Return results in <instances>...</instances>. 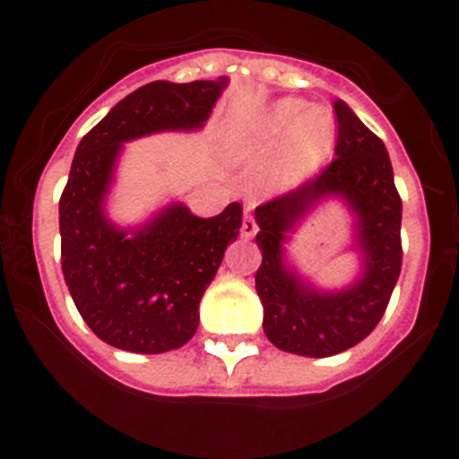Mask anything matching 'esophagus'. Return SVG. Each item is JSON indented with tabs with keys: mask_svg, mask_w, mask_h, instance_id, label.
<instances>
[{
	"mask_svg": "<svg viewBox=\"0 0 459 459\" xmlns=\"http://www.w3.org/2000/svg\"><path fill=\"white\" fill-rule=\"evenodd\" d=\"M255 233H257L255 217H253L251 208H247V211H244V220H242V238L251 239V238H255Z\"/></svg>",
	"mask_w": 459,
	"mask_h": 459,
	"instance_id": "obj_1",
	"label": "esophagus"
}]
</instances>
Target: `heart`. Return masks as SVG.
<instances>
[{
  "label": "heart",
  "instance_id": "obj_1",
  "mask_svg": "<svg viewBox=\"0 0 459 459\" xmlns=\"http://www.w3.org/2000/svg\"><path fill=\"white\" fill-rule=\"evenodd\" d=\"M335 133V113L328 106L316 104L304 108L302 100H284L266 115L242 146L248 155L255 157H268L284 147L271 173L273 184L284 186L317 169L333 148Z\"/></svg>",
  "mask_w": 459,
  "mask_h": 459
}]
</instances>
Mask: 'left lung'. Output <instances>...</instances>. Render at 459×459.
I'll return each mask as SVG.
<instances>
[{
	"label": "left lung",
	"mask_w": 459,
	"mask_h": 459,
	"mask_svg": "<svg viewBox=\"0 0 459 459\" xmlns=\"http://www.w3.org/2000/svg\"><path fill=\"white\" fill-rule=\"evenodd\" d=\"M335 160L295 191L255 208L262 266L255 289L264 333L280 351L304 358L344 353L377 326L402 268V200L386 146L349 104L335 100ZM340 199L354 215L360 273L342 290H324L285 257L290 233L319 203Z\"/></svg>",
	"instance_id": "1"
}]
</instances>
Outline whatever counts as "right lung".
<instances>
[{"mask_svg": "<svg viewBox=\"0 0 459 459\" xmlns=\"http://www.w3.org/2000/svg\"><path fill=\"white\" fill-rule=\"evenodd\" d=\"M226 84V77L151 82L117 101L77 146L59 200L62 271L80 316L115 349L155 355L186 344L204 290L242 226L238 202L208 220L170 202L143 224H115L106 200L124 143L200 131Z\"/></svg>", "mask_w": 459, "mask_h": 459, "instance_id": "1", "label": "right lung"}]
</instances>
